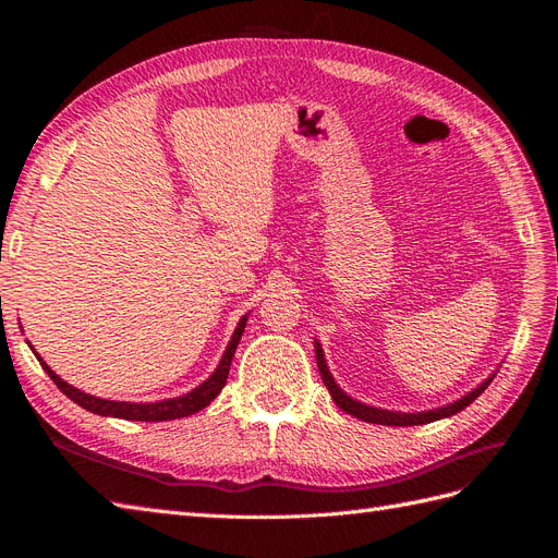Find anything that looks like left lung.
Returning <instances> with one entry per match:
<instances>
[{
  "label": "left lung",
  "mask_w": 558,
  "mask_h": 558,
  "mask_svg": "<svg viewBox=\"0 0 558 558\" xmlns=\"http://www.w3.org/2000/svg\"><path fill=\"white\" fill-rule=\"evenodd\" d=\"M316 365H318V373H320V379H324V384L328 386L330 391V398L337 402V408L344 410L347 414L356 416L361 421H369V424H381V426H421V424H430V421H437V418H445V416H451L456 412L465 410L470 402H475L484 391L486 386L492 384V379L496 375H492L488 379H484L477 388H472V391L459 400H453L449 404H445V408H437V410H426V412H414V414H408V412H391V410H379V408H369V404H363L359 400L349 398L340 386L335 384L330 369L326 365V359H324V349H320V344L316 342Z\"/></svg>",
  "instance_id": "8db88e82"
}]
</instances>
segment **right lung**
Instances as JSON below:
<instances>
[{"label":"right lung","instance_id":"add662e5","mask_svg":"<svg viewBox=\"0 0 558 558\" xmlns=\"http://www.w3.org/2000/svg\"><path fill=\"white\" fill-rule=\"evenodd\" d=\"M246 318H248L246 314L240 318V324H238V328H234L230 342L226 347L221 363H218V367L214 369L207 381H202L197 388H193V391H189L185 396L170 398V400H158V402H121V400H105V398H95L90 393H83V391H78V388H74L72 384L62 381L53 373V369H50L44 363L39 353L35 349H32V351H35L37 361L41 363V367L46 369L48 377L56 381L60 391L70 400H74L76 404H81L83 410H88V412L99 414V416H113V418H128V421H172V418L191 416L199 410H205L207 404L223 391L228 373H230V363H232V356H234V349H238V344L242 340V332L246 328Z\"/></svg>","mask_w":558,"mask_h":558}]
</instances>
